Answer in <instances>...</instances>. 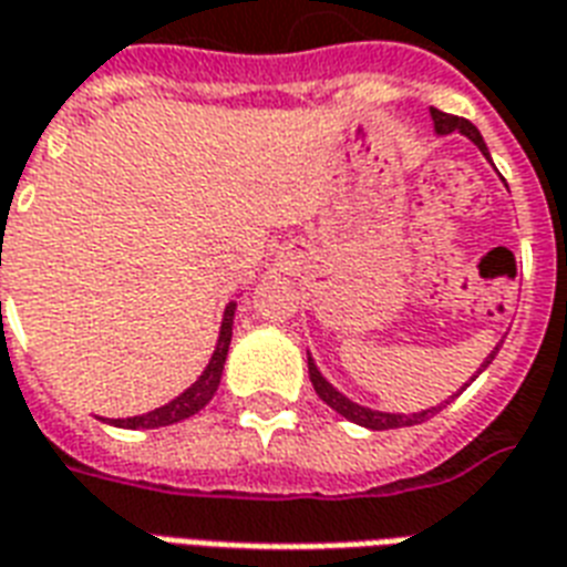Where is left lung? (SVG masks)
I'll list each match as a JSON object with an SVG mask.
<instances>
[{"label": "left lung", "instance_id": "1", "mask_svg": "<svg viewBox=\"0 0 567 567\" xmlns=\"http://www.w3.org/2000/svg\"><path fill=\"white\" fill-rule=\"evenodd\" d=\"M432 124H434V133L437 135H450V133H462L467 135L476 147L482 151V156L491 162V153H488V144H485V138L480 135V130L471 124V121H464V117H455V115H446V112H441V109H432ZM494 165V162H491ZM499 346H494V352L482 361L480 372H485V367H488L491 361H494V354L499 352ZM307 370H310V381H313V390L319 393V399H322L324 405L333 408L337 414H343L346 420H352V423L363 425V429H372V432H384V429H402V425H416L423 423V420H429V416H434L441 408H446L441 402V405H432V408H423V411H416V414H390V411H375V408H367V405H358V402H352V399L346 396V393H340V390L333 388L331 381L324 379L322 372H319V367H316V361L310 358V352H307ZM480 372L473 375L471 381L480 379ZM471 381L464 384V388H471ZM462 388V390H464ZM458 390V393H462ZM455 393V396H458ZM452 396V399H455ZM450 402V399H446Z\"/></svg>", "mask_w": 567, "mask_h": 567}]
</instances>
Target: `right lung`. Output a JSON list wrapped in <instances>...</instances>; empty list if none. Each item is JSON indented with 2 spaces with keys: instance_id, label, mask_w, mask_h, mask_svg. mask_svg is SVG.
I'll return each instance as SVG.
<instances>
[{
  "instance_id": "1",
  "label": "right lung",
  "mask_w": 567,
  "mask_h": 567,
  "mask_svg": "<svg viewBox=\"0 0 567 567\" xmlns=\"http://www.w3.org/2000/svg\"><path fill=\"white\" fill-rule=\"evenodd\" d=\"M234 316H236V301L224 307L221 331H218V343H215V352L206 363V370L197 375V381L192 388H186L177 399H171L168 405L153 408L147 414L126 416V420H105V423L117 425V429H162V425H174L179 420H188L192 414H197L200 408L209 405V399L215 396V390L221 384L224 361H227V349H230V337H234Z\"/></svg>"
}]
</instances>
